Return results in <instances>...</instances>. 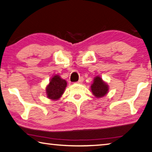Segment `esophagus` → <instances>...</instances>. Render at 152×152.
I'll list each match as a JSON object with an SVG mask.
<instances>
[{
	"label": "esophagus",
	"instance_id": "1",
	"mask_svg": "<svg viewBox=\"0 0 152 152\" xmlns=\"http://www.w3.org/2000/svg\"><path fill=\"white\" fill-rule=\"evenodd\" d=\"M83 81H84V78H82V77H81V78H80V79L78 80V81L77 82V83H78V84H81L82 82H83Z\"/></svg>",
	"mask_w": 152,
	"mask_h": 152
}]
</instances>
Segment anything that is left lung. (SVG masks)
I'll return each mask as SVG.
<instances>
[{
	"label": "left lung",
	"mask_w": 152,
	"mask_h": 152,
	"mask_svg": "<svg viewBox=\"0 0 152 152\" xmlns=\"http://www.w3.org/2000/svg\"><path fill=\"white\" fill-rule=\"evenodd\" d=\"M91 90L93 94L97 98L104 96L108 92V85L99 76L95 77L94 83L92 84Z\"/></svg>",
	"instance_id": "8db88e82"
}]
</instances>
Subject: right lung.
<instances>
[{"label": "right lung", "instance_id": "1", "mask_svg": "<svg viewBox=\"0 0 152 152\" xmlns=\"http://www.w3.org/2000/svg\"><path fill=\"white\" fill-rule=\"evenodd\" d=\"M67 85L66 80L61 79L58 75L53 77L50 82V84L46 88V93L49 99L57 100L64 93Z\"/></svg>", "mask_w": 152, "mask_h": 152}]
</instances>
